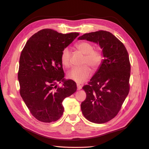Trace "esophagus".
Here are the masks:
<instances>
[{"mask_svg": "<svg viewBox=\"0 0 149 149\" xmlns=\"http://www.w3.org/2000/svg\"><path fill=\"white\" fill-rule=\"evenodd\" d=\"M81 88H82L81 86L79 84H77V89L78 90H80Z\"/></svg>", "mask_w": 149, "mask_h": 149, "instance_id": "1", "label": "esophagus"}]
</instances>
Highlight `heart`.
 Listing matches in <instances>:
<instances>
[{
  "label": "heart",
  "mask_w": 149,
  "mask_h": 149,
  "mask_svg": "<svg viewBox=\"0 0 149 149\" xmlns=\"http://www.w3.org/2000/svg\"><path fill=\"white\" fill-rule=\"evenodd\" d=\"M76 48L84 55L83 64H87L93 69H97L102 63V55L100 51L94 49L91 43L88 42H81L76 44ZM71 51L69 48H65L61 52V61L65 67L70 66ZM92 74L91 68L88 65L79 68H73L68 72L67 76L70 79L78 83H82L86 81Z\"/></svg>",
  "instance_id": "b5f03b06"
}]
</instances>
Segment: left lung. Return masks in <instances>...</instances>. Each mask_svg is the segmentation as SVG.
I'll use <instances>...</instances> for the list:
<instances>
[{
    "label": "left lung",
    "mask_w": 149,
    "mask_h": 149,
    "mask_svg": "<svg viewBox=\"0 0 149 149\" xmlns=\"http://www.w3.org/2000/svg\"><path fill=\"white\" fill-rule=\"evenodd\" d=\"M78 40L100 45L104 59L88 85L86 98L81 104L84 118L102 124L118 114L129 92L130 65L127 49L114 35L100 30L85 33Z\"/></svg>",
    "instance_id": "1"
}]
</instances>
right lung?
I'll return each instance as SVG.
<instances>
[{"instance_id": "right-lung-1", "label": "right lung", "mask_w": 149, "mask_h": 149, "mask_svg": "<svg viewBox=\"0 0 149 149\" xmlns=\"http://www.w3.org/2000/svg\"><path fill=\"white\" fill-rule=\"evenodd\" d=\"M79 35L45 29L33 35L22 51L18 79L20 94L31 114L43 123H52L63 114L62 102L76 92L73 80H65L61 55ZM63 82V86H57Z\"/></svg>"}]
</instances>
